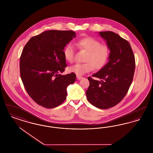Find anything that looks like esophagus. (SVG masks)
<instances>
[{
	"mask_svg": "<svg viewBox=\"0 0 153 153\" xmlns=\"http://www.w3.org/2000/svg\"><path fill=\"white\" fill-rule=\"evenodd\" d=\"M77 78L78 80H81L82 79V77L81 76H79V75H77Z\"/></svg>",
	"mask_w": 153,
	"mask_h": 153,
	"instance_id": "34e87169",
	"label": "esophagus"
}]
</instances>
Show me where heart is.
Listing matches in <instances>:
<instances>
[{"label": "heart", "mask_w": 153, "mask_h": 153, "mask_svg": "<svg viewBox=\"0 0 153 153\" xmlns=\"http://www.w3.org/2000/svg\"><path fill=\"white\" fill-rule=\"evenodd\" d=\"M77 46L80 50L87 51L84 59L85 63L76 64L69 67L71 72L81 76L91 72L93 68L100 69L105 65L109 57V48L106 45L101 44L100 42L94 38L88 36L79 39ZM64 58L68 62L72 63L74 58V51L72 44L66 45L64 49Z\"/></svg>", "instance_id": "obj_1"}]
</instances>
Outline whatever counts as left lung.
I'll use <instances>...</instances> for the list:
<instances>
[{
    "mask_svg": "<svg viewBox=\"0 0 153 153\" xmlns=\"http://www.w3.org/2000/svg\"><path fill=\"white\" fill-rule=\"evenodd\" d=\"M110 50L108 62L92 76L86 91L89 102L100 109H108L121 102L133 80L135 68V57L130 43L117 34L100 31Z\"/></svg>",
    "mask_w": 153,
    "mask_h": 153,
    "instance_id": "left-lung-1",
    "label": "left lung"
}]
</instances>
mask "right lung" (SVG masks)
<instances>
[{"label": "right lung", "instance_id": "obj_1", "mask_svg": "<svg viewBox=\"0 0 153 153\" xmlns=\"http://www.w3.org/2000/svg\"><path fill=\"white\" fill-rule=\"evenodd\" d=\"M76 33L48 30L33 36L25 46L20 58L23 85L31 98L46 108L65 100L66 88L74 82V73L62 75L66 67L64 49Z\"/></svg>", "mask_w": 153, "mask_h": 153}]
</instances>
